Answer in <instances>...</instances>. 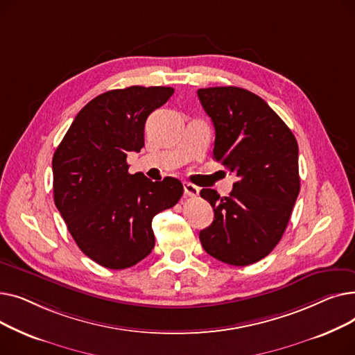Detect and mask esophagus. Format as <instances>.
<instances>
[{
    "instance_id": "34e87169",
    "label": "esophagus",
    "mask_w": 355,
    "mask_h": 355,
    "mask_svg": "<svg viewBox=\"0 0 355 355\" xmlns=\"http://www.w3.org/2000/svg\"><path fill=\"white\" fill-rule=\"evenodd\" d=\"M200 193L198 187H196L191 182H184V194L187 197H197Z\"/></svg>"
}]
</instances>
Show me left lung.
<instances>
[{"instance_id":"1","label":"left lung","mask_w":355,"mask_h":355,"mask_svg":"<svg viewBox=\"0 0 355 355\" xmlns=\"http://www.w3.org/2000/svg\"><path fill=\"white\" fill-rule=\"evenodd\" d=\"M216 129L213 158L237 181L229 197L202 189L214 220L200 232L202 249L233 266L266 257L282 239L300 194L297 142L286 123L254 93L218 86L197 90Z\"/></svg>"}]
</instances>
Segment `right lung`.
Returning <instances> with one entry per match:
<instances>
[{"label": "right lung", "instance_id": "1", "mask_svg": "<svg viewBox=\"0 0 355 355\" xmlns=\"http://www.w3.org/2000/svg\"><path fill=\"white\" fill-rule=\"evenodd\" d=\"M173 87L130 86L102 93L74 118L53 155L54 204L79 249L107 269H126L153 252V218L184 189L166 177L153 182L128 173V153L144 146L151 112Z\"/></svg>", "mask_w": 355, "mask_h": 355}]
</instances>
